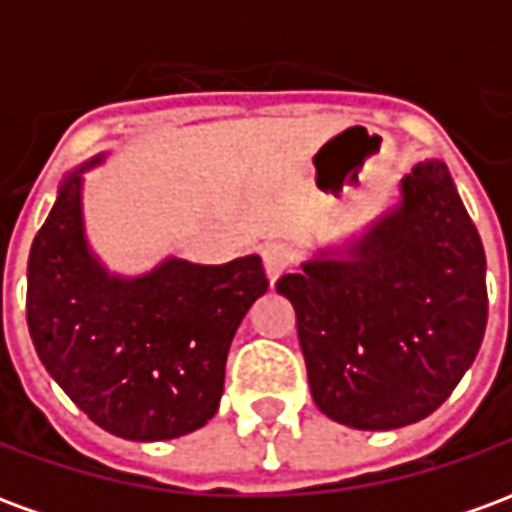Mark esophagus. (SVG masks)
<instances>
[{
  "label": "esophagus",
  "instance_id": "1",
  "mask_svg": "<svg viewBox=\"0 0 512 512\" xmlns=\"http://www.w3.org/2000/svg\"><path fill=\"white\" fill-rule=\"evenodd\" d=\"M260 255H263V268H266V277L268 282L274 285L285 271H288L290 260H293V255H290V249L285 244H266L263 249H260Z\"/></svg>",
  "mask_w": 512,
  "mask_h": 512
}]
</instances>
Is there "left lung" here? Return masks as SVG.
Segmentation results:
<instances>
[{
  "label": "left lung",
  "instance_id": "left-lung-1",
  "mask_svg": "<svg viewBox=\"0 0 512 512\" xmlns=\"http://www.w3.org/2000/svg\"><path fill=\"white\" fill-rule=\"evenodd\" d=\"M312 400L356 430L419 422L450 397L488 321L485 252L450 169L425 158L400 202L343 246L279 277Z\"/></svg>",
  "mask_w": 512,
  "mask_h": 512
}]
</instances>
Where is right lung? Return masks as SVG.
I'll return each instance as SVG.
<instances>
[{
    "instance_id": "1",
    "label": "right lung",
    "mask_w": 512,
    "mask_h": 512,
    "mask_svg": "<svg viewBox=\"0 0 512 512\" xmlns=\"http://www.w3.org/2000/svg\"><path fill=\"white\" fill-rule=\"evenodd\" d=\"M104 158L65 175L32 241L29 337L95 425L131 441L178 439L216 414L235 329L268 279L257 255L222 266L167 257L139 277L112 274L90 249L82 211V175Z\"/></svg>"
}]
</instances>
